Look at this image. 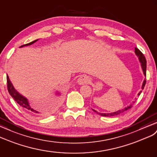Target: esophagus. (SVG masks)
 <instances>
[{
  "instance_id": "1",
  "label": "esophagus",
  "mask_w": 157,
  "mask_h": 157,
  "mask_svg": "<svg viewBox=\"0 0 157 157\" xmlns=\"http://www.w3.org/2000/svg\"><path fill=\"white\" fill-rule=\"evenodd\" d=\"M90 82V79L87 75H81L78 79V83L80 85H82L84 83H88Z\"/></svg>"
}]
</instances>
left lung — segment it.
Returning a JSON list of instances; mask_svg holds the SVG:
<instances>
[{"label": "left lung", "instance_id": "obj_1", "mask_svg": "<svg viewBox=\"0 0 157 157\" xmlns=\"http://www.w3.org/2000/svg\"><path fill=\"white\" fill-rule=\"evenodd\" d=\"M135 52L136 55L138 56L139 59V61H140V63H141V66H142L143 70V73H144V75L146 76V68H147V60H146V58H145V57H144V54L138 49L137 48H135ZM145 84H146V79H144V82H143V86H142V89H143V90L144 89V86H145ZM141 92H142V91H140L139 92V93L138 95H139L140 94H141ZM135 103V102H133V103ZM132 104H131V105H128V107H125V108H124V109H123L119 110V111H116V112H114V113H98V112H97V111H96L94 110V109H93V111H95V112H96V113H97L98 114H99V115H101V116H103V117H113V116H116V115H119V114H121V113H124V111H126L128 110L129 109H131V108L132 107Z\"/></svg>", "mask_w": 157, "mask_h": 157}]
</instances>
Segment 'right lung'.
I'll return each instance as SVG.
<instances>
[{"mask_svg": "<svg viewBox=\"0 0 157 157\" xmlns=\"http://www.w3.org/2000/svg\"><path fill=\"white\" fill-rule=\"evenodd\" d=\"M37 40H34V41L31 42H30L29 44H24V45L21 46V48L23 47V46L31 45V44H33L34 42H36ZM6 81H7L8 91H9L10 95H11V97L14 99V101L16 102H17L18 104H19V105H21V107L25 108V109H26L27 110H29V111H30L31 112H33V113H34L36 115H41V113H40L39 111L34 109V108H33L30 105V104H29V101H28V100H27L26 98H25V97H23V96L20 94L18 91H16V90L14 89L13 86V84H12L11 82L10 81L9 78V75H6Z\"/></svg>", "mask_w": 157, "mask_h": 157, "instance_id": "1", "label": "right lung"}]
</instances>
